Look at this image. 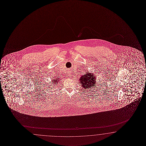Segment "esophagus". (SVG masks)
<instances>
[{
    "instance_id": "obj_1",
    "label": "esophagus",
    "mask_w": 146,
    "mask_h": 146,
    "mask_svg": "<svg viewBox=\"0 0 146 146\" xmlns=\"http://www.w3.org/2000/svg\"><path fill=\"white\" fill-rule=\"evenodd\" d=\"M68 76H70V74H68Z\"/></svg>"
}]
</instances>
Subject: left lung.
Listing matches in <instances>:
<instances>
[{"label":"left lung","mask_w":146,"mask_h":146,"mask_svg":"<svg viewBox=\"0 0 146 146\" xmlns=\"http://www.w3.org/2000/svg\"><path fill=\"white\" fill-rule=\"evenodd\" d=\"M86 73L80 77V83L84 88L90 90L91 88L95 87L94 86L96 84V81L97 80L95 74L90 73L88 72Z\"/></svg>","instance_id":"left-lung-1"}]
</instances>
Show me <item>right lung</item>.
Listing matches in <instances>:
<instances>
[{
    "mask_svg": "<svg viewBox=\"0 0 146 146\" xmlns=\"http://www.w3.org/2000/svg\"><path fill=\"white\" fill-rule=\"evenodd\" d=\"M58 79H59V78H56L55 79H53L52 80V82H53V84H54V85H56V84H57L58 82L59 81V80H58Z\"/></svg>",
    "mask_w": 146,
    "mask_h": 146,
    "instance_id": "right-lung-1",
    "label": "right lung"
}]
</instances>
